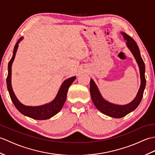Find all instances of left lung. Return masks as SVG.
<instances>
[{"label":"left lung","instance_id":"left-lung-1","mask_svg":"<svg viewBox=\"0 0 155 155\" xmlns=\"http://www.w3.org/2000/svg\"><path fill=\"white\" fill-rule=\"evenodd\" d=\"M120 33L123 36L124 40L127 41V46L132 52L134 58L139 65L140 74V87L135 98L130 103L124 105H118L113 104L104 100L100 93L97 86L93 79L90 82V93L92 101H93L95 107L101 113L107 115L108 117L119 118L126 116L128 113H131L139 106L141 100L143 98V93L146 86V78L144 76L145 72V65L141 58L139 47L136 42L131 38L130 36L127 35L125 32H121Z\"/></svg>","mask_w":155,"mask_h":155}]
</instances>
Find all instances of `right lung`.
<instances>
[{
  "instance_id": "1",
  "label": "right lung",
  "mask_w": 155,
  "mask_h": 155,
  "mask_svg": "<svg viewBox=\"0 0 155 155\" xmlns=\"http://www.w3.org/2000/svg\"><path fill=\"white\" fill-rule=\"evenodd\" d=\"M22 38L23 37L20 38L17 42L16 43L14 47V50H13L12 58L9 61L8 64V76L7 78H6V85H7V88L10 97H11V100L15 107L22 114L36 120L48 119V118H50L54 116L55 114H57L62 109L66 101V98H67V94L68 88L75 80L76 77L69 78L63 82V83L62 84L60 89H59L57 95L56 96L54 99L51 102V103L38 107H29L22 104L17 99V98L16 97L11 85L12 64L15 58V54L16 51H17L18 43L22 41Z\"/></svg>"
}]
</instances>
